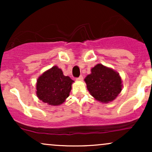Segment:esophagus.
<instances>
[{
	"instance_id": "34e87169",
	"label": "esophagus",
	"mask_w": 152,
	"mask_h": 152,
	"mask_svg": "<svg viewBox=\"0 0 152 152\" xmlns=\"http://www.w3.org/2000/svg\"><path fill=\"white\" fill-rule=\"evenodd\" d=\"M76 81H82V80H83V76H80L79 77L76 78Z\"/></svg>"
}]
</instances>
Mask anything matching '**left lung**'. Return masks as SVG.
I'll return each instance as SVG.
<instances>
[{
	"instance_id": "obj_1",
	"label": "left lung",
	"mask_w": 152,
	"mask_h": 152,
	"mask_svg": "<svg viewBox=\"0 0 152 152\" xmlns=\"http://www.w3.org/2000/svg\"><path fill=\"white\" fill-rule=\"evenodd\" d=\"M85 78L87 89L96 100L102 103L112 102L122 90L119 74L112 69L97 64Z\"/></svg>"
}]
</instances>
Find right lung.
Listing matches in <instances>:
<instances>
[{
  "label": "right lung",
  "mask_w": 152,
  "mask_h": 152,
  "mask_svg": "<svg viewBox=\"0 0 152 152\" xmlns=\"http://www.w3.org/2000/svg\"><path fill=\"white\" fill-rule=\"evenodd\" d=\"M73 81L64 76L61 69L54 66L38 77L36 95L40 100L50 106H58L68 98Z\"/></svg>",
  "instance_id": "right-lung-1"
}]
</instances>
